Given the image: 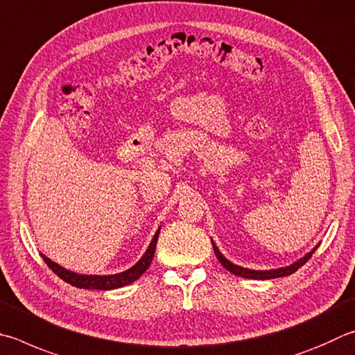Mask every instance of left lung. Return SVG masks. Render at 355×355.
I'll return each instance as SVG.
<instances>
[{"label":"left lung","mask_w":355,"mask_h":355,"mask_svg":"<svg viewBox=\"0 0 355 355\" xmlns=\"http://www.w3.org/2000/svg\"><path fill=\"white\" fill-rule=\"evenodd\" d=\"M212 248H214V253L217 256V259L220 261L222 266L228 270V272H231L236 276H242V278H247V279H275V278H282V276H288L295 273L296 270H298L300 267L304 266V263L311 259L312 254L315 253V250H312L311 253H307L304 257H301L300 261H296L295 263H292V266L288 267H284V268H276V270H266V272H256V270H248V268H243V267H239V266H234L233 262H230L227 257H223L220 251H218V248L214 245V242H212Z\"/></svg>","instance_id":"8db88e82"}]
</instances>
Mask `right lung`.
I'll return each mask as SVG.
<instances>
[{"instance_id": "right-lung-1", "label": "right lung", "mask_w": 355, "mask_h": 355, "mask_svg": "<svg viewBox=\"0 0 355 355\" xmlns=\"http://www.w3.org/2000/svg\"><path fill=\"white\" fill-rule=\"evenodd\" d=\"M158 234L159 230L153 236V239L149 245V248L144 253V256L135 263L132 268L125 270V272L118 273V275H108V276H93V275H77L69 272V270H65L60 266H57L48 257L42 256L46 266L53 270V272L59 276L60 279H63L68 284L73 287H79V288H93V290H112V288H119L132 284L133 281H137L141 275H143L147 268H149L150 262L153 259V254H155V248H157V241H158Z\"/></svg>"}]
</instances>
